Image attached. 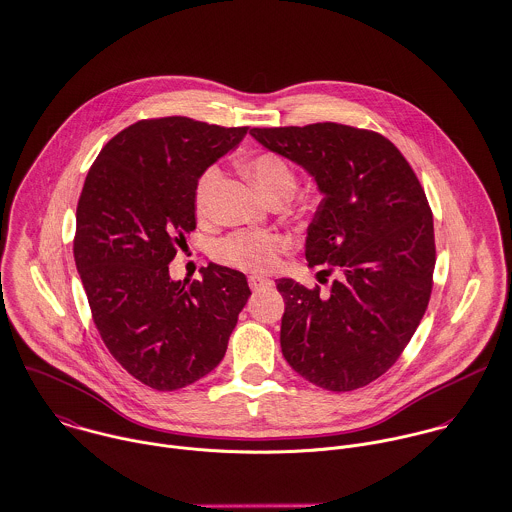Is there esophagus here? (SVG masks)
Wrapping results in <instances>:
<instances>
[{
    "label": "esophagus",
    "mask_w": 512,
    "mask_h": 512,
    "mask_svg": "<svg viewBox=\"0 0 512 512\" xmlns=\"http://www.w3.org/2000/svg\"><path fill=\"white\" fill-rule=\"evenodd\" d=\"M248 284H250V288H252L254 292L266 290V288H272V286H274V282H272L270 278H262V276H250V278H248Z\"/></svg>",
    "instance_id": "esophagus-1"
}]
</instances>
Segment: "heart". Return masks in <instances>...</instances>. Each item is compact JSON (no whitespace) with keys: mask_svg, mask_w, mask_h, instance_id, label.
Returning <instances> with one entry per match:
<instances>
[{"mask_svg":"<svg viewBox=\"0 0 512 512\" xmlns=\"http://www.w3.org/2000/svg\"><path fill=\"white\" fill-rule=\"evenodd\" d=\"M246 172L260 194L270 200H288L298 184L294 167L278 153H258L246 163ZM220 180V169L208 167L200 174L194 190V206L200 216L210 212L212 196L216 184ZM288 248V240L280 234L270 232H236L226 236L216 246V258L224 264L252 270V272H266L278 264L280 252Z\"/></svg>","mask_w":512,"mask_h":512,"instance_id":"1","label":"heart"}]
</instances>
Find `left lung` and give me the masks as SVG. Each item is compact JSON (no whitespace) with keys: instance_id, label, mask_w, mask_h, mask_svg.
<instances>
[{"instance_id":"1","label":"left lung","mask_w":512,"mask_h":512,"mask_svg":"<svg viewBox=\"0 0 512 512\" xmlns=\"http://www.w3.org/2000/svg\"><path fill=\"white\" fill-rule=\"evenodd\" d=\"M314 176L324 194L306 238L310 266L340 272L328 290L278 280L280 345L310 383L353 391L383 375L431 298L433 214L417 176L383 135L338 123L250 129ZM322 284L328 280H320Z\"/></svg>"}]
</instances>
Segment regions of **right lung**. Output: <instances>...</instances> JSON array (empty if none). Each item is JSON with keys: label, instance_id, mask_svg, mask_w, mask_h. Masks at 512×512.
<instances>
[{"label": "right lung", "instance_id": "obj_1", "mask_svg": "<svg viewBox=\"0 0 512 512\" xmlns=\"http://www.w3.org/2000/svg\"><path fill=\"white\" fill-rule=\"evenodd\" d=\"M246 133L145 119L115 135L85 178L73 256L93 322L111 355L157 391L186 387L222 361L252 294L242 272L212 262L200 280L169 274L176 246L196 228L200 174Z\"/></svg>", "mask_w": 512, "mask_h": 512}]
</instances>
